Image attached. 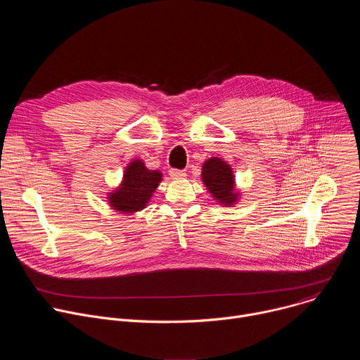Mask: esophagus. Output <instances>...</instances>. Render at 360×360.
I'll use <instances>...</instances> for the list:
<instances>
[{
  "instance_id": "34e87169",
  "label": "esophagus",
  "mask_w": 360,
  "mask_h": 360,
  "mask_svg": "<svg viewBox=\"0 0 360 360\" xmlns=\"http://www.w3.org/2000/svg\"><path fill=\"white\" fill-rule=\"evenodd\" d=\"M169 175L172 179H184L186 176L185 171H179V169H171Z\"/></svg>"
}]
</instances>
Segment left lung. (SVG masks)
Returning a JSON list of instances; mask_svg holds the SVG:
<instances>
[{"label": "left lung", "mask_w": 360, "mask_h": 360, "mask_svg": "<svg viewBox=\"0 0 360 360\" xmlns=\"http://www.w3.org/2000/svg\"><path fill=\"white\" fill-rule=\"evenodd\" d=\"M200 178L214 200L222 207H232L240 199V191L236 188L233 169L222 158L212 157L205 161Z\"/></svg>", "instance_id": "1"}]
</instances>
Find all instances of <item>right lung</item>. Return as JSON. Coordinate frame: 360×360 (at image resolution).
Listing matches in <instances>:
<instances>
[{
  "label": "right lung",
  "mask_w": 360,
  "mask_h": 360,
  "mask_svg": "<svg viewBox=\"0 0 360 360\" xmlns=\"http://www.w3.org/2000/svg\"><path fill=\"white\" fill-rule=\"evenodd\" d=\"M161 181L162 174L160 171L148 169L142 160H132L125 167L120 185L107 193L111 210L124 215L142 211Z\"/></svg>",
  "instance_id": "right-lung-1"
}]
</instances>
